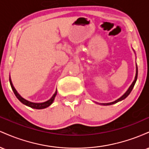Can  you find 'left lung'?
Wrapping results in <instances>:
<instances>
[{"mask_svg":"<svg viewBox=\"0 0 149 149\" xmlns=\"http://www.w3.org/2000/svg\"><path fill=\"white\" fill-rule=\"evenodd\" d=\"M137 74H138V69H137V66H136V76H135V78H134V81H133V83H132V85H130V87L129 89H128V90H127V92H126L125 93L124 95H123L122 97H120L119 99H118L117 100L114 101V102H111V103H107V104H103V105H105V106H107V105H111V104H116V103H117V102H120V101H122V100H123L124 99H125L126 97H127L128 96V95H130V93L132 90L133 88H134V85H135V83H136V79H137Z\"/></svg>","mask_w":149,"mask_h":149,"instance_id":"left-lung-1","label":"left lung"}]
</instances>
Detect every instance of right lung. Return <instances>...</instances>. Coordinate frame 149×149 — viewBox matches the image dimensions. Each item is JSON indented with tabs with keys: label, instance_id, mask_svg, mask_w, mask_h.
Instances as JSON below:
<instances>
[{
	"label": "right lung",
	"instance_id": "right-lung-1",
	"mask_svg": "<svg viewBox=\"0 0 149 149\" xmlns=\"http://www.w3.org/2000/svg\"><path fill=\"white\" fill-rule=\"evenodd\" d=\"M10 85H11L12 89H13V92H14L15 96L17 97V98L18 100L22 102V104H25L26 106H28V107L32 108V109H45V108L48 107L49 106H50L51 104H52L53 101H54V97H55L56 95H57V90H56L55 93H54V95H53V96L51 97V98L49 99L48 101H47V102H42V103H33V102H29V101L24 100V99L22 98V97L20 96L19 95V93L17 92V90H15L14 86H13V83H12V81H11V80H10Z\"/></svg>",
	"mask_w": 149,
	"mask_h": 149
}]
</instances>
